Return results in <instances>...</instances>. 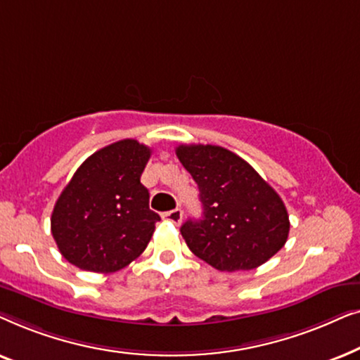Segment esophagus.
I'll use <instances>...</instances> for the list:
<instances>
[{
    "instance_id": "34e87169",
    "label": "esophagus",
    "mask_w": 360,
    "mask_h": 360,
    "mask_svg": "<svg viewBox=\"0 0 360 360\" xmlns=\"http://www.w3.org/2000/svg\"><path fill=\"white\" fill-rule=\"evenodd\" d=\"M162 218H164L165 221H170V223H174V224H180L181 218H184V213H181L180 208H175V210L167 211V213L162 214Z\"/></svg>"
}]
</instances>
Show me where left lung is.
<instances>
[{
	"instance_id": "left-lung-1",
	"label": "left lung",
	"mask_w": 360,
	"mask_h": 360,
	"mask_svg": "<svg viewBox=\"0 0 360 360\" xmlns=\"http://www.w3.org/2000/svg\"><path fill=\"white\" fill-rule=\"evenodd\" d=\"M176 157L198 185L203 205V218L180 228L196 257L221 272H236L257 269L283 248L287 208L248 162L211 144L179 146Z\"/></svg>"
}]
</instances>
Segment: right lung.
Returning a JSON list of instances; mask_svg holds the SVG:
<instances>
[{"instance_id": "add662e5", "label": "right lung", "mask_w": 360, "mask_h": 360, "mask_svg": "<svg viewBox=\"0 0 360 360\" xmlns=\"http://www.w3.org/2000/svg\"><path fill=\"white\" fill-rule=\"evenodd\" d=\"M152 150L136 139L103 147L78 167L53 206L51 231L68 262L110 274L139 257L160 216L141 175Z\"/></svg>"}]
</instances>
